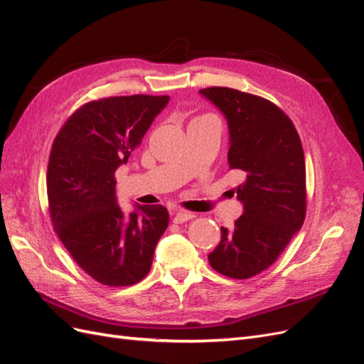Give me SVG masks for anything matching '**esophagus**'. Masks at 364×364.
I'll return each mask as SVG.
<instances>
[{
    "label": "esophagus",
    "instance_id": "esophagus-1",
    "mask_svg": "<svg viewBox=\"0 0 364 364\" xmlns=\"http://www.w3.org/2000/svg\"><path fill=\"white\" fill-rule=\"evenodd\" d=\"M196 215L193 213H188V211H178L174 214V223H185L188 222V220H193Z\"/></svg>",
    "mask_w": 364,
    "mask_h": 364
}]
</instances>
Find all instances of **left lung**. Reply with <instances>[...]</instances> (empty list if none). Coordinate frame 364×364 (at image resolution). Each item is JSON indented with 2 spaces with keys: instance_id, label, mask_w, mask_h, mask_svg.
<instances>
[{
  "instance_id": "1",
  "label": "left lung",
  "mask_w": 364,
  "mask_h": 364,
  "mask_svg": "<svg viewBox=\"0 0 364 364\" xmlns=\"http://www.w3.org/2000/svg\"><path fill=\"white\" fill-rule=\"evenodd\" d=\"M200 94L228 119L229 167L246 178L235 188L243 215L222 228L208 259L225 277L247 279L270 267L304 225V149L291 119L266 98L223 86Z\"/></svg>"
}]
</instances>
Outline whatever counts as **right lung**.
Returning <instances> with one entry per match:
<instances>
[{
    "instance_id": "1",
    "label": "right lung",
    "mask_w": 364,
    "mask_h": 364,
    "mask_svg": "<svg viewBox=\"0 0 364 364\" xmlns=\"http://www.w3.org/2000/svg\"><path fill=\"white\" fill-rule=\"evenodd\" d=\"M168 100L136 94L85 103L53 141L47 196L54 230L80 269L109 287L147 277L168 226L167 208L138 205L126 217L115 196L117 168Z\"/></svg>"
}]
</instances>
